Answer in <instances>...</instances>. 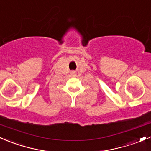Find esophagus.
<instances>
[{
    "instance_id": "esophagus-1",
    "label": "esophagus",
    "mask_w": 151,
    "mask_h": 151,
    "mask_svg": "<svg viewBox=\"0 0 151 151\" xmlns=\"http://www.w3.org/2000/svg\"><path fill=\"white\" fill-rule=\"evenodd\" d=\"M71 75H72V76H74V75H75V74H76V72H75V71H71Z\"/></svg>"
}]
</instances>
